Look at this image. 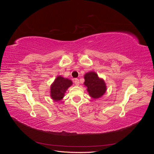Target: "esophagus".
I'll return each instance as SVG.
<instances>
[{
    "label": "esophagus",
    "mask_w": 154,
    "mask_h": 154,
    "mask_svg": "<svg viewBox=\"0 0 154 154\" xmlns=\"http://www.w3.org/2000/svg\"><path fill=\"white\" fill-rule=\"evenodd\" d=\"M74 83H75L76 85H80V82H79V80H78V79H77V78L74 79Z\"/></svg>",
    "instance_id": "esophagus-1"
}]
</instances>
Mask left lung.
Listing matches in <instances>:
<instances>
[{
  "mask_svg": "<svg viewBox=\"0 0 154 154\" xmlns=\"http://www.w3.org/2000/svg\"><path fill=\"white\" fill-rule=\"evenodd\" d=\"M83 84L87 87L89 96L94 99L100 98L106 91V85L103 78H100L94 71L88 72L84 74Z\"/></svg>",
  "mask_w": 154,
  "mask_h": 154,
  "instance_id": "1",
  "label": "left lung"
}]
</instances>
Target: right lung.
<instances>
[{"instance_id": "right-lung-1", "label": "right lung", "mask_w": 154, "mask_h": 154, "mask_svg": "<svg viewBox=\"0 0 154 154\" xmlns=\"http://www.w3.org/2000/svg\"><path fill=\"white\" fill-rule=\"evenodd\" d=\"M72 85V82L68 78L58 76L50 87V96L53 101L62 100L66 91Z\"/></svg>"}]
</instances>
